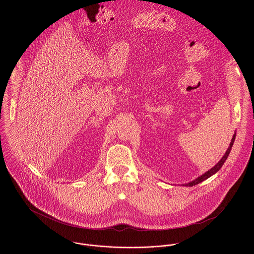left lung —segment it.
<instances>
[{"instance_id":"1","label":"left lung","mask_w":254,"mask_h":254,"mask_svg":"<svg viewBox=\"0 0 254 254\" xmlns=\"http://www.w3.org/2000/svg\"><path fill=\"white\" fill-rule=\"evenodd\" d=\"M235 136H236V132H234V134H233L232 139H231V142H230V146L228 147L226 153L224 154V156L221 158V160L218 162L217 164H216L213 168H211L209 170H207L206 172H205L204 174H202L201 176H199V177H197L196 179H194L193 181L189 182V183H187V184H183L182 186H185V187H193V186L197 185V184H200L201 182L205 181L207 178L211 177L213 174H215L217 171H219V169L222 168V166L224 165V163L226 162V160L228 159L229 155H230L231 147H232L233 143H234V140H235Z\"/></svg>"}]
</instances>
